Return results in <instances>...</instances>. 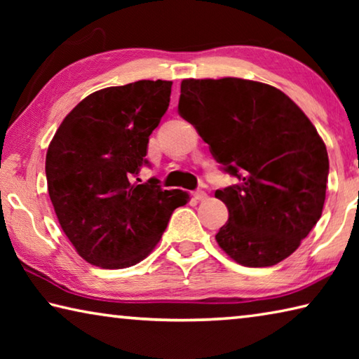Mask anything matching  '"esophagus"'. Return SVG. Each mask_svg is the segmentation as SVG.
I'll use <instances>...</instances> for the list:
<instances>
[{"label": "esophagus", "instance_id": "34e87169", "mask_svg": "<svg viewBox=\"0 0 359 359\" xmlns=\"http://www.w3.org/2000/svg\"><path fill=\"white\" fill-rule=\"evenodd\" d=\"M193 196H194V199H198V201H204V199L208 198V193H205L204 190H196V191H193Z\"/></svg>", "mask_w": 359, "mask_h": 359}]
</instances>
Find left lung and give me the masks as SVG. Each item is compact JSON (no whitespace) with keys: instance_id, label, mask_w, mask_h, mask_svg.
<instances>
[{"instance_id":"obj_1","label":"left lung","mask_w":359,"mask_h":359,"mask_svg":"<svg viewBox=\"0 0 359 359\" xmlns=\"http://www.w3.org/2000/svg\"><path fill=\"white\" fill-rule=\"evenodd\" d=\"M179 114L239 179L215 191L229 212L218 245L247 267L288 258L326 198L330 160L312 121L280 90L238 77L182 81Z\"/></svg>"}]
</instances>
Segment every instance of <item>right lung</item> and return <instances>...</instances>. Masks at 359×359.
Listing matches in <instances>:
<instances>
[{"mask_svg": "<svg viewBox=\"0 0 359 359\" xmlns=\"http://www.w3.org/2000/svg\"><path fill=\"white\" fill-rule=\"evenodd\" d=\"M171 87L169 81H137L98 90L66 115L48 145V196L60 226L90 264H137L190 198L163 190L156 179L134 182L149 166V136L168 111Z\"/></svg>", "mask_w": 359, "mask_h": 359, "instance_id": "1", "label": "right lung"}]
</instances>
